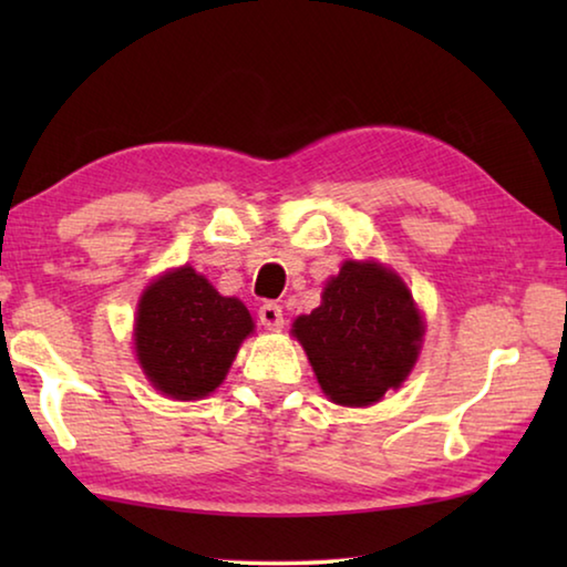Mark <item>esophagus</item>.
Returning a JSON list of instances; mask_svg holds the SVG:
<instances>
[{"mask_svg":"<svg viewBox=\"0 0 567 567\" xmlns=\"http://www.w3.org/2000/svg\"><path fill=\"white\" fill-rule=\"evenodd\" d=\"M257 315H260V322L265 324L267 330H277V328H282V324H285L282 307L277 302H265Z\"/></svg>","mask_w":567,"mask_h":567,"instance_id":"esophagus-1","label":"esophagus"}]
</instances>
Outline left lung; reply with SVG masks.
<instances>
[{"label":"left lung","mask_w":567,"mask_h":567,"mask_svg":"<svg viewBox=\"0 0 567 567\" xmlns=\"http://www.w3.org/2000/svg\"><path fill=\"white\" fill-rule=\"evenodd\" d=\"M315 375L338 405H372L417 360L422 320L408 287L378 262H344L322 305L292 324Z\"/></svg>","instance_id":"1"}]
</instances>
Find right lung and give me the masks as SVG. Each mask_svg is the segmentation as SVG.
<instances>
[{"instance_id": "obj_1", "label": "right lung", "mask_w": 567, "mask_h": 567, "mask_svg": "<svg viewBox=\"0 0 567 567\" xmlns=\"http://www.w3.org/2000/svg\"><path fill=\"white\" fill-rule=\"evenodd\" d=\"M249 332L252 318L243 302L179 267L142 295L134 344L152 385L175 400H197L225 380Z\"/></svg>"}]
</instances>
